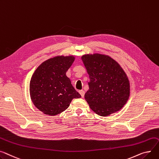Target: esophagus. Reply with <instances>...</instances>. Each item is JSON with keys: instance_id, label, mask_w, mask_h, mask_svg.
Segmentation results:
<instances>
[{"instance_id": "1", "label": "esophagus", "mask_w": 159, "mask_h": 159, "mask_svg": "<svg viewBox=\"0 0 159 159\" xmlns=\"http://www.w3.org/2000/svg\"><path fill=\"white\" fill-rule=\"evenodd\" d=\"M79 92L80 94L81 97L83 98L84 97V94H85V92H84V91H83V90H80Z\"/></svg>"}]
</instances>
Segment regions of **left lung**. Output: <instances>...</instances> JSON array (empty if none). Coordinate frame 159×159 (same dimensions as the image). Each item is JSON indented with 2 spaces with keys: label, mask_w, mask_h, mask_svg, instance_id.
<instances>
[{
  "label": "left lung",
  "mask_w": 159,
  "mask_h": 159,
  "mask_svg": "<svg viewBox=\"0 0 159 159\" xmlns=\"http://www.w3.org/2000/svg\"><path fill=\"white\" fill-rule=\"evenodd\" d=\"M81 59L90 79L84 98L91 110L102 116L120 111L130 96V83L124 70L108 56L86 54Z\"/></svg>",
  "instance_id": "obj_1"
}]
</instances>
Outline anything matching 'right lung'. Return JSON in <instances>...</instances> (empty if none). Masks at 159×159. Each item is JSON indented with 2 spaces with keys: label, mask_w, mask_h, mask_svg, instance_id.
<instances>
[{
  "label": "right lung",
  "mask_w": 159,
  "mask_h": 159,
  "mask_svg": "<svg viewBox=\"0 0 159 159\" xmlns=\"http://www.w3.org/2000/svg\"><path fill=\"white\" fill-rule=\"evenodd\" d=\"M74 60L73 56L49 59L41 63L32 76L29 85L31 100L45 114H59L70 106L73 98L81 97L66 75Z\"/></svg>",
  "instance_id": "right-lung-1"
}]
</instances>
